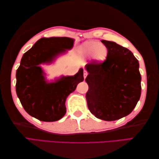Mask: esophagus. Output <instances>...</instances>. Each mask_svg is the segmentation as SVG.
Segmentation results:
<instances>
[{
	"mask_svg": "<svg viewBox=\"0 0 159 159\" xmlns=\"http://www.w3.org/2000/svg\"><path fill=\"white\" fill-rule=\"evenodd\" d=\"M87 74H88V73H87V71L84 70H83V76H84V79H86Z\"/></svg>",
	"mask_w": 159,
	"mask_h": 159,
	"instance_id": "esophagus-1",
	"label": "esophagus"
}]
</instances>
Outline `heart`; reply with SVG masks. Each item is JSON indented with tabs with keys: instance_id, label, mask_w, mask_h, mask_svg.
Instances as JSON below:
<instances>
[{
	"instance_id": "obj_1",
	"label": "heart",
	"mask_w": 159,
	"mask_h": 159,
	"mask_svg": "<svg viewBox=\"0 0 159 159\" xmlns=\"http://www.w3.org/2000/svg\"><path fill=\"white\" fill-rule=\"evenodd\" d=\"M80 52L85 56L92 55L93 59L97 61H102L107 58L108 48L103 43L95 41H87L80 46Z\"/></svg>"
}]
</instances>
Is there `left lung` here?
Segmentation results:
<instances>
[{
	"label": "left lung",
	"mask_w": 159,
	"mask_h": 159,
	"mask_svg": "<svg viewBox=\"0 0 159 159\" xmlns=\"http://www.w3.org/2000/svg\"><path fill=\"white\" fill-rule=\"evenodd\" d=\"M108 48L103 62L92 60L85 68L89 89L86 99L90 112L105 121L119 120L129 115L141 96L139 61L126 48L102 40Z\"/></svg>",
	"instance_id": "1"
}]
</instances>
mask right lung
Segmentation results:
<instances>
[{
    "mask_svg": "<svg viewBox=\"0 0 159 159\" xmlns=\"http://www.w3.org/2000/svg\"><path fill=\"white\" fill-rule=\"evenodd\" d=\"M74 41L66 37L43 38L22 56L16 71V93L27 113L40 121H55L62 118L66 113L67 97L83 81L81 68L74 76H62L49 83L39 66L52 62L72 48Z\"/></svg>",
    "mask_w": 159,
    "mask_h": 159,
    "instance_id": "add662e5",
    "label": "right lung"
}]
</instances>
